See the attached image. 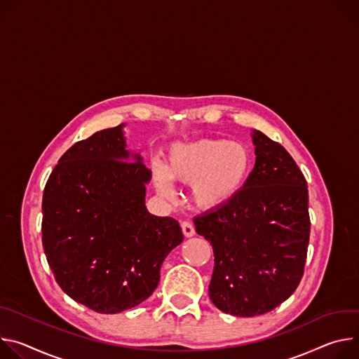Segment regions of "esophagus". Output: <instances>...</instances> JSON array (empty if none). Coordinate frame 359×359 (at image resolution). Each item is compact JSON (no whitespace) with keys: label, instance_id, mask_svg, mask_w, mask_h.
<instances>
[{"label":"esophagus","instance_id":"34e87169","mask_svg":"<svg viewBox=\"0 0 359 359\" xmlns=\"http://www.w3.org/2000/svg\"><path fill=\"white\" fill-rule=\"evenodd\" d=\"M181 228H182V232H184V235H185L187 238L195 235V228H194V225H192L189 221H184V222L181 224Z\"/></svg>","mask_w":359,"mask_h":359}]
</instances>
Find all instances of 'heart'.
Here are the masks:
<instances>
[{
  "label": "heart",
  "mask_w": 359,
  "mask_h": 359,
  "mask_svg": "<svg viewBox=\"0 0 359 359\" xmlns=\"http://www.w3.org/2000/svg\"><path fill=\"white\" fill-rule=\"evenodd\" d=\"M252 171L250 149L236 141L201 138L174 144L165 164H152L158 194L171 200L174 182L191 184V198L196 207L219 210L241 194Z\"/></svg>",
  "instance_id": "heart-1"
}]
</instances>
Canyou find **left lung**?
<instances>
[{"label": "left lung", "mask_w": 359, "mask_h": 359, "mask_svg": "<svg viewBox=\"0 0 359 359\" xmlns=\"http://www.w3.org/2000/svg\"><path fill=\"white\" fill-rule=\"evenodd\" d=\"M255 165L232 203L194 218L214 250L212 304L225 313L272 311L297 290L309 243L306 181L287 149L251 134Z\"/></svg>", "instance_id": "8db88e82"}]
</instances>
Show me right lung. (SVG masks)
<instances>
[{"mask_svg": "<svg viewBox=\"0 0 359 359\" xmlns=\"http://www.w3.org/2000/svg\"><path fill=\"white\" fill-rule=\"evenodd\" d=\"M124 126L74 144L43 196V245L55 281L100 313L145 301L164 259L184 240L177 219L147 210L151 171L127 149Z\"/></svg>", "mask_w": 359, "mask_h": 359, "instance_id": "obj_1", "label": "right lung"}]
</instances>
